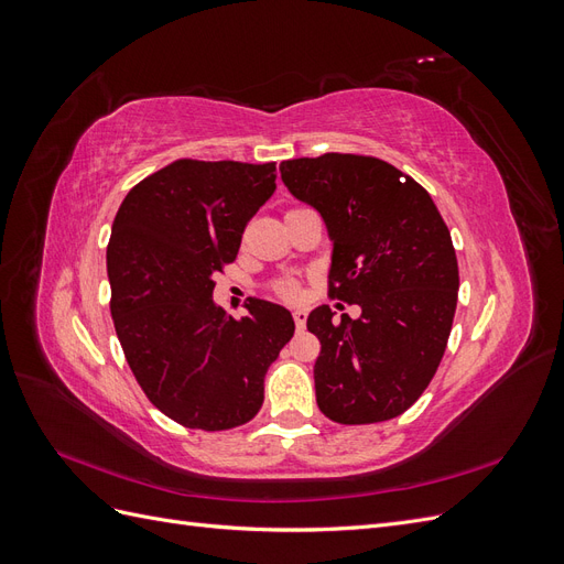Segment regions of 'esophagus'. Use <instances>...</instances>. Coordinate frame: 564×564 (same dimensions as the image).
<instances>
[{"label":"esophagus","instance_id":"obj_1","mask_svg":"<svg viewBox=\"0 0 564 564\" xmlns=\"http://www.w3.org/2000/svg\"><path fill=\"white\" fill-rule=\"evenodd\" d=\"M305 319H308V313L305 311H294V322H296V329H303L305 327Z\"/></svg>","mask_w":564,"mask_h":564}]
</instances>
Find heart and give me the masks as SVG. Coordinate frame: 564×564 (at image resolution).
I'll return each mask as SVG.
<instances>
[{
  "label": "heart",
  "instance_id": "heart-1",
  "mask_svg": "<svg viewBox=\"0 0 564 564\" xmlns=\"http://www.w3.org/2000/svg\"><path fill=\"white\" fill-rule=\"evenodd\" d=\"M272 289H275V294H280L282 299H296V296H299V292H301L299 282H296V280H292V278L278 280L275 284H272Z\"/></svg>",
  "mask_w": 564,
  "mask_h": 564
}]
</instances>
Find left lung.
<instances>
[{
	"instance_id": "left-lung-1",
	"label": "left lung",
	"mask_w": 564,
	"mask_h": 564,
	"mask_svg": "<svg viewBox=\"0 0 564 564\" xmlns=\"http://www.w3.org/2000/svg\"><path fill=\"white\" fill-rule=\"evenodd\" d=\"M289 193L311 204L334 242L329 305L308 315L319 338V412L344 425L395 419L429 388L447 348L458 263L435 202L400 169L367 155L327 152L280 164ZM340 308V305H338Z\"/></svg>"
}]
</instances>
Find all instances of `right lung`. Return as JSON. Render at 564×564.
<instances>
[{"instance_id": "1", "label": "right lung", "mask_w": 564, "mask_h": 564, "mask_svg": "<svg viewBox=\"0 0 564 564\" xmlns=\"http://www.w3.org/2000/svg\"><path fill=\"white\" fill-rule=\"evenodd\" d=\"M275 162L176 160L133 185L108 242L110 313L148 400L185 429L228 431L263 404L294 317L251 299L235 319L212 301L249 218L275 193Z\"/></svg>"}]
</instances>
